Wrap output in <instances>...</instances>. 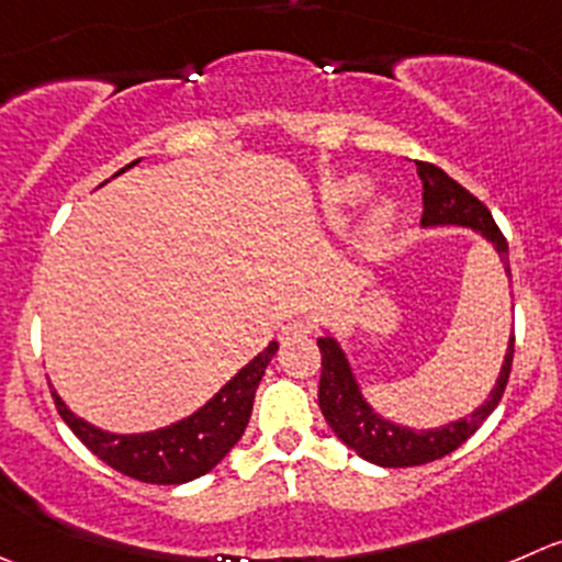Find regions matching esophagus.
Here are the masks:
<instances>
[{
	"label": "esophagus",
	"mask_w": 562,
	"mask_h": 562,
	"mask_svg": "<svg viewBox=\"0 0 562 562\" xmlns=\"http://www.w3.org/2000/svg\"><path fill=\"white\" fill-rule=\"evenodd\" d=\"M310 331H313V326L307 324V321H288L285 326L280 329V340H293V337H307Z\"/></svg>",
	"instance_id": "obj_1"
}]
</instances>
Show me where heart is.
Masks as SVG:
<instances>
[{"instance_id":"1","label":"heart","mask_w":562,"mask_h":562,"mask_svg":"<svg viewBox=\"0 0 562 562\" xmlns=\"http://www.w3.org/2000/svg\"><path fill=\"white\" fill-rule=\"evenodd\" d=\"M368 194H370L368 178L348 176V178H340V181L329 183L324 198H326V205H329V211L342 214V211L362 203ZM395 216H397L395 205L386 203V200L384 203H375L373 209L368 211V216L362 220V225H359V247H362L364 252H379V249L386 244V236H390L392 225H395Z\"/></svg>"}]
</instances>
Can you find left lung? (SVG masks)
Here are the masks:
<instances>
[{"label":"left lung","instance_id":"1","mask_svg":"<svg viewBox=\"0 0 562 562\" xmlns=\"http://www.w3.org/2000/svg\"><path fill=\"white\" fill-rule=\"evenodd\" d=\"M417 176L423 181V220L419 222L426 227L461 225L477 231L486 241L494 244L499 260L505 263V274L510 277L508 241H505L503 231L497 227L494 216L488 214L486 205L475 194L467 192L459 181H453L448 172L439 170L437 165L417 161ZM318 406L324 412V419L337 434V439L348 445L359 459L379 467H419L461 448L483 426V419L497 408V403L503 401L510 364H514V335H510L508 353H505L503 370H499L492 395L470 417L456 419V423H448L442 428H431V431H414V428L395 426V423L373 412V406L359 392L351 364H348L346 353L340 351L335 337H318Z\"/></svg>","mask_w":562,"mask_h":562}]
</instances>
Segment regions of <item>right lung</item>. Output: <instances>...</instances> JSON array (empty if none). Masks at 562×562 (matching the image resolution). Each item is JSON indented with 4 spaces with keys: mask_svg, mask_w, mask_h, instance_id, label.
Masks as SVG:
<instances>
[{
    "mask_svg": "<svg viewBox=\"0 0 562 562\" xmlns=\"http://www.w3.org/2000/svg\"><path fill=\"white\" fill-rule=\"evenodd\" d=\"M136 161L125 165L123 170L134 167ZM120 170V172H123ZM277 353V342H269L263 353L252 359L247 368L238 370L203 408L192 417L172 423L150 434H109L90 426L87 419L76 417L63 397L52 392L57 403L59 417L68 423L70 431L112 470L134 477L143 483H161V486H178L214 470L233 445L241 439L249 423L255 403V390L266 373V364Z\"/></svg>",
    "mask_w": 562,
    "mask_h": 562,
    "instance_id": "1",
    "label": "right lung"
}]
</instances>
